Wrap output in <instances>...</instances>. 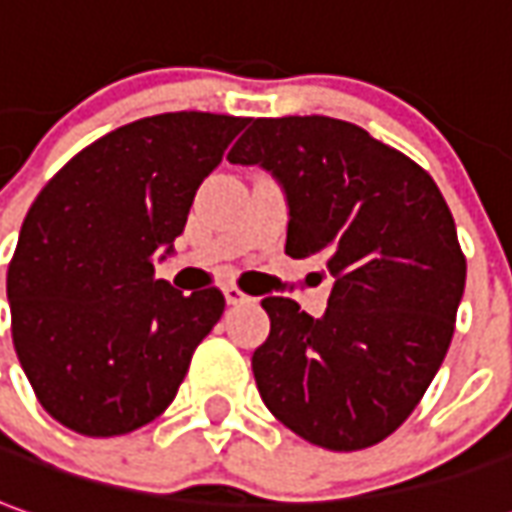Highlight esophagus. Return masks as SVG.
<instances>
[{
    "label": "esophagus",
    "instance_id": "obj_1",
    "mask_svg": "<svg viewBox=\"0 0 512 512\" xmlns=\"http://www.w3.org/2000/svg\"><path fill=\"white\" fill-rule=\"evenodd\" d=\"M222 295H225V301L231 303V306H236V303H248L250 295H245V292L239 290L236 284H228V287H222Z\"/></svg>",
    "mask_w": 512,
    "mask_h": 512
}]
</instances>
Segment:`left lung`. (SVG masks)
<instances>
[{"mask_svg":"<svg viewBox=\"0 0 512 512\" xmlns=\"http://www.w3.org/2000/svg\"><path fill=\"white\" fill-rule=\"evenodd\" d=\"M281 183L292 259L334 278L323 317L264 298L253 351L267 410L331 451L382 443L424 398L449 351L465 256L438 183L412 158L331 116L253 119L228 153Z\"/></svg>","mask_w":512,"mask_h":512,"instance_id":"left-lung-1","label":"left lung"}]
</instances>
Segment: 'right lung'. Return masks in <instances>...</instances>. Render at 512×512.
<instances>
[{"instance_id": "add662e5", "label": "right lung", "mask_w": 512, "mask_h": 512, "mask_svg": "<svg viewBox=\"0 0 512 512\" xmlns=\"http://www.w3.org/2000/svg\"><path fill=\"white\" fill-rule=\"evenodd\" d=\"M248 122L147 116L88 144L35 197L7 267L10 329L35 398L66 429L128 435L172 404L225 298L183 295L153 264Z\"/></svg>"}]
</instances>
